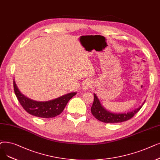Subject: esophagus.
I'll return each mask as SVG.
<instances>
[{
    "label": "esophagus",
    "mask_w": 160,
    "mask_h": 160,
    "mask_svg": "<svg viewBox=\"0 0 160 160\" xmlns=\"http://www.w3.org/2000/svg\"><path fill=\"white\" fill-rule=\"evenodd\" d=\"M90 87V83L88 82H85L84 84V86H83V89L84 90H88V89Z\"/></svg>",
    "instance_id": "34e87169"
}]
</instances>
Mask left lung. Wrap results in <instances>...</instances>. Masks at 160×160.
Returning a JSON list of instances; mask_svg holds the SVG:
<instances>
[{
    "label": "left lung",
    "mask_w": 160,
    "mask_h": 160,
    "mask_svg": "<svg viewBox=\"0 0 160 160\" xmlns=\"http://www.w3.org/2000/svg\"><path fill=\"white\" fill-rule=\"evenodd\" d=\"M144 104V102L142 103V105L138 108H136L135 110H133L131 111V112L128 113H112L107 110L101 105L99 99L97 98V95L94 93V101L93 102L92 107L91 108V112L97 120L102 122L111 123H120L123 122H126L131 119V118H133L134 115L140 110Z\"/></svg>",
    "instance_id": "left-lung-1"
}]
</instances>
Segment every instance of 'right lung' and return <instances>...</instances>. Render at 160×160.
<instances>
[{"instance_id":"add662e5","label":"right lung","mask_w":160,"mask_h":160,"mask_svg":"<svg viewBox=\"0 0 160 160\" xmlns=\"http://www.w3.org/2000/svg\"><path fill=\"white\" fill-rule=\"evenodd\" d=\"M13 89L21 105L29 114L43 118H50L63 112L67 102L76 93H70L49 101L40 102L33 101L21 93L13 79Z\"/></svg>"}]
</instances>
